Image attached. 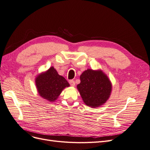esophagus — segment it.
<instances>
[{"mask_svg":"<svg viewBox=\"0 0 150 150\" xmlns=\"http://www.w3.org/2000/svg\"><path fill=\"white\" fill-rule=\"evenodd\" d=\"M69 84L71 86H73V87H74V86H75V82H74V80H70L69 81Z\"/></svg>","mask_w":150,"mask_h":150,"instance_id":"obj_1","label":"esophagus"}]
</instances>
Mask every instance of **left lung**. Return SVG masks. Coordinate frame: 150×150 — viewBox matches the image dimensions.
<instances>
[{"instance_id":"1","label":"left lung","mask_w":150,"mask_h":150,"mask_svg":"<svg viewBox=\"0 0 150 150\" xmlns=\"http://www.w3.org/2000/svg\"><path fill=\"white\" fill-rule=\"evenodd\" d=\"M81 82L77 86L86 105L93 108L104 104L111 92V83L101 71L88 69L80 76Z\"/></svg>"}]
</instances>
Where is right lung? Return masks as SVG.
<instances>
[{
    "instance_id": "1",
    "label": "right lung",
    "mask_w": 150,
    "mask_h": 150,
    "mask_svg": "<svg viewBox=\"0 0 150 150\" xmlns=\"http://www.w3.org/2000/svg\"><path fill=\"white\" fill-rule=\"evenodd\" d=\"M35 84L40 96L50 101L56 100L63 88L69 86L68 81L59 75L53 67L39 75L35 79Z\"/></svg>"
}]
</instances>
